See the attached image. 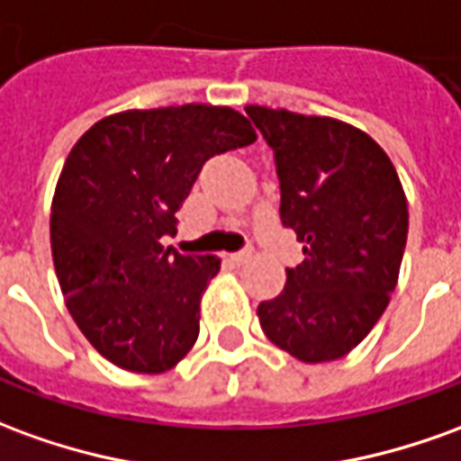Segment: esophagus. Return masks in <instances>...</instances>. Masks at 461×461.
<instances>
[{"label": "esophagus", "mask_w": 461, "mask_h": 461, "mask_svg": "<svg viewBox=\"0 0 461 461\" xmlns=\"http://www.w3.org/2000/svg\"><path fill=\"white\" fill-rule=\"evenodd\" d=\"M249 257H252V252H249V249H244V252H234V254H230V262H234V264H244V262H247V259H249Z\"/></svg>", "instance_id": "obj_1"}]
</instances>
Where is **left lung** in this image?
Instances as JSON below:
<instances>
[{
	"mask_svg": "<svg viewBox=\"0 0 461 461\" xmlns=\"http://www.w3.org/2000/svg\"><path fill=\"white\" fill-rule=\"evenodd\" d=\"M275 149L282 224L304 262L257 314L269 342L299 362L349 354L384 314L410 230L407 194L387 152L342 119L249 104Z\"/></svg>",
	"mask_w": 461,
	"mask_h": 461,
	"instance_id": "1",
	"label": "left lung"
}]
</instances>
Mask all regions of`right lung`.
<instances>
[{"instance_id":"right-lung-1","label":"right lung","mask_w":461,"mask_h":461,"mask_svg":"<svg viewBox=\"0 0 461 461\" xmlns=\"http://www.w3.org/2000/svg\"><path fill=\"white\" fill-rule=\"evenodd\" d=\"M254 140L231 107L182 104L109 114L67 154L51 197V259L72 320L112 365L162 375L194 347L221 259L179 254L162 237L176 231L202 164Z\"/></svg>"}]
</instances>
